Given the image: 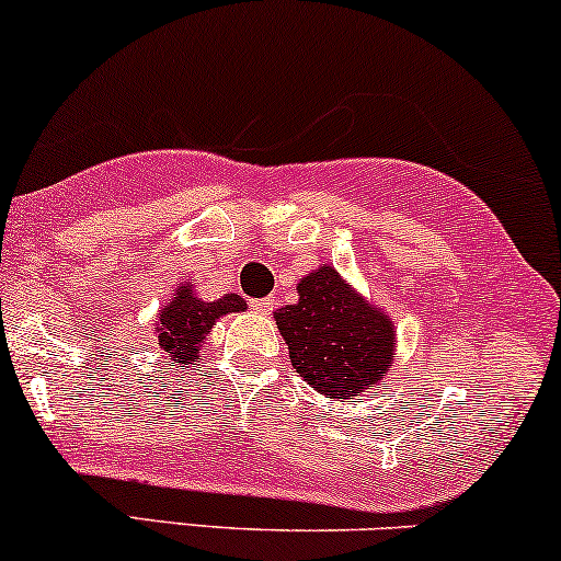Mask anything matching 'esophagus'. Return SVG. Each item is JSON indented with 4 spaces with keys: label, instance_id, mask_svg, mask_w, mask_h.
Here are the masks:
<instances>
[{
    "label": "esophagus",
    "instance_id": "obj_1",
    "mask_svg": "<svg viewBox=\"0 0 561 561\" xmlns=\"http://www.w3.org/2000/svg\"><path fill=\"white\" fill-rule=\"evenodd\" d=\"M274 297H253V300H251V310H253V313H272V310H274Z\"/></svg>",
    "mask_w": 561,
    "mask_h": 561
}]
</instances>
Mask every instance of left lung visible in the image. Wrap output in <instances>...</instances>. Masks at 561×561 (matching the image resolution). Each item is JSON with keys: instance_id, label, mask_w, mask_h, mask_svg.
I'll use <instances>...</instances> for the list:
<instances>
[{"instance_id": "8db88e82", "label": "left lung", "mask_w": 561, "mask_h": 561, "mask_svg": "<svg viewBox=\"0 0 561 561\" xmlns=\"http://www.w3.org/2000/svg\"><path fill=\"white\" fill-rule=\"evenodd\" d=\"M297 293L300 300L274 318L300 378L329 399L375 386L391 365V318L344 285L331 266L305 276Z\"/></svg>"}]
</instances>
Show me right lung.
<instances>
[{
	"mask_svg": "<svg viewBox=\"0 0 561 561\" xmlns=\"http://www.w3.org/2000/svg\"><path fill=\"white\" fill-rule=\"evenodd\" d=\"M245 310V300L236 293L219 297L215 302H204L188 287L175 293L173 302H168L158 316V339L162 352H168L175 363L194 365L198 344L204 342L219 316Z\"/></svg>",
	"mask_w": 561,
	"mask_h": 561,
	"instance_id": "1",
	"label": "right lung"
}]
</instances>
